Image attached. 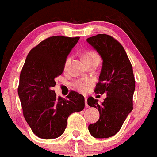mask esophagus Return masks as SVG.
I'll return each instance as SVG.
<instances>
[{
  "instance_id": "esophagus-1",
  "label": "esophagus",
  "mask_w": 157,
  "mask_h": 157,
  "mask_svg": "<svg viewBox=\"0 0 157 157\" xmlns=\"http://www.w3.org/2000/svg\"><path fill=\"white\" fill-rule=\"evenodd\" d=\"M84 101H85V107H86V108H87V107H88V105H87V98H86V97H85V98H84Z\"/></svg>"
}]
</instances>
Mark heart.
<instances>
[{
  "mask_svg": "<svg viewBox=\"0 0 157 157\" xmlns=\"http://www.w3.org/2000/svg\"><path fill=\"white\" fill-rule=\"evenodd\" d=\"M83 59L85 63V64L87 66H90L91 64H98L100 61V56L96 52L92 50L87 51L84 52V56H83ZM70 62V58L68 57L66 59L64 63V70H66L68 66L69 63ZM91 84V81L89 80H77L73 83V86L75 87L77 90L81 91V92H84L87 89L88 86Z\"/></svg>",
  "mask_w": 157,
  "mask_h": 157,
  "instance_id": "obj_1",
  "label": "heart"
}]
</instances>
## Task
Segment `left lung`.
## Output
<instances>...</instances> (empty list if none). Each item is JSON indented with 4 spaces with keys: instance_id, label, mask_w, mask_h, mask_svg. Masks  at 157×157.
I'll list each match as a JSON object with an SVG mask.
<instances>
[{
    "instance_id": "obj_1",
    "label": "left lung",
    "mask_w": 157,
    "mask_h": 157,
    "mask_svg": "<svg viewBox=\"0 0 157 157\" xmlns=\"http://www.w3.org/2000/svg\"><path fill=\"white\" fill-rule=\"evenodd\" d=\"M103 59L102 69L96 94H106L101 104L89 97V106L98 109L99 120L88 126L89 132L97 138L113 136L121 130L128 114L133 109L135 80L132 66L121 44L109 35L98 34L87 39Z\"/></svg>"
}]
</instances>
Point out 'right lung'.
I'll list each match as a JSON object with an SVG mask.
<instances>
[{
	"instance_id": "1",
	"label": "right lung",
	"mask_w": 157,
	"mask_h": 157,
	"mask_svg": "<svg viewBox=\"0 0 157 157\" xmlns=\"http://www.w3.org/2000/svg\"><path fill=\"white\" fill-rule=\"evenodd\" d=\"M80 37L53 36L29 51L20 73L18 94L23 117L33 133L44 139L61 136L69 116L84 108V98L71 91L66 98L52 87L64 70L66 57Z\"/></svg>"
}]
</instances>
